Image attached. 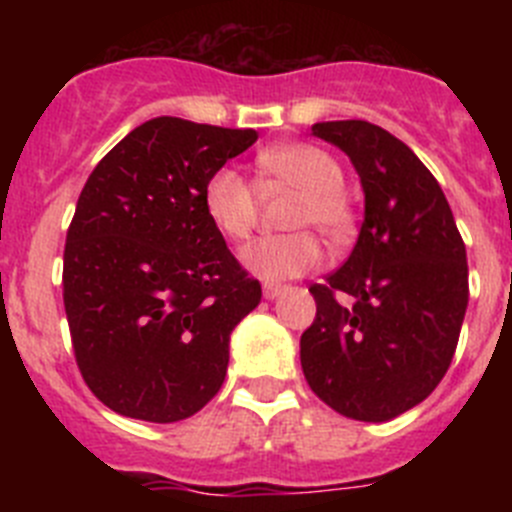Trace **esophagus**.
Masks as SVG:
<instances>
[{
  "instance_id": "34e87169",
  "label": "esophagus",
  "mask_w": 512,
  "mask_h": 512,
  "mask_svg": "<svg viewBox=\"0 0 512 512\" xmlns=\"http://www.w3.org/2000/svg\"><path fill=\"white\" fill-rule=\"evenodd\" d=\"M284 289H287L284 284H264V297H266V300H277Z\"/></svg>"
}]
</instances>
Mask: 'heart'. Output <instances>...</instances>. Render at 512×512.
<instances>
[{
	"label": "heart",
	"mask_w": 512,
	"mask_h": 512,
	"mask_svg": "<svg viewBox=\"0 0 512 512\" xmlns=\"http://www.w3.org/2000/svg\"><path fill=\"white\" fill-rule=\"evenodd\" d=\"M264 182L295 189L284 225L289 233L264 235L243 246L241 261L266 282H284L318 269L323 251L315 233L330 246H343L356 230L354 202L343 189V169L328 151L310 143H284L256 156ZM210 223L230 241H243L259 220V197L246 176L233 166H220L202 187Z\"/></svg>",
	"instance_id": "b5f03b06"
}]
</instances>
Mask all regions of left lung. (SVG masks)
Wrapping results in <instances>:
<instances>
[{
  "label": "left lung",
  "mask_w": 512,
  "mask_h": 512,
  "mask_svg": "<svg viewBox=\"0 0 512 512\" xmlns=\"http://www.w3.org/2000/svg\"><path fill=\"white\" fill-rule=\"evenodd\" d=\"M312 135L359 171L364 223L346 264L310 287L318 312L300 338L302 372L328 408L382 423L431 395L454 359L467 248L436 176L402 140L364 120L318 122Z\"/></svg>",
  "instance_id": "obj_1"
}]
</instances>
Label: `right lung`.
<instances>
[{
  "label": "right lung",
  "mask_w": 512,
  "mask_h": 512,
  "mask_svg": "<svg viewBox=\"0 0 512 512\" xmlns=\"http://www.w3.org/2000/svg\"><path fill=\"white\" fill-rule=\"evenodd\" d=\"M256 130L153 117L94 166L63 248L76 366L125 418L176 423L223 387L230 333L261 302L202 205Z\"/></svg>",
  "instance_id": "right-lung-1"
}]
</instances>
